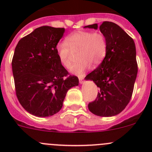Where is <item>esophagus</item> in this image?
I'll return each mask as SVG.
<instances>
[{
	"label": "esophagus",
	"instance_id": "obj_1",
	"mask_svg": "<svg viewBox=\"0 0 152 152\" xmlns=\"http://www.w3.org/2000/svg\"><path fill=\"white\" fill-rule=\"evenodd\" d=\"M79 83L83 84L84 83V77H83V76H79Z\"/></svg>",
	"mask_w": 152,
	"mask_h": 152
}]
</instances>
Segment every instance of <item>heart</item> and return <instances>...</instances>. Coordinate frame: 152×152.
Returning <instances> with one entry per match:
<instances>
[{
    "instance_id": "b5f03b06",
    "label": "heart",
    "mask_w": 152,
    "mask_h": 152,
    "mask_svg": "<svg viewBox=\"0 0 152 152\" xmlns=\"http://www.w3.org/2000/svg\"><path fill=\"white\" fill-rule=\"evenodd\" d=\"M107 42L105 35L100 31H77L69 34L65 42L56 45V50L60 63L68 68L73 53H77V62L70 67V71L78 76L83 75L91 66L100 65L107 53Z\"/></svg>"
}]
</instances>
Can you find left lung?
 Here are the masks:
<instances>
[{
    "mask_svg": "<svg viewBox=\"0 0 152 152\" xmlns=\"http://www.w3.org/2000/svg\"><path fill=\"white\" fill-rule=\"evenodd\" d=\"M85 28L97 29L98 24ZM99 29L107 39V53L99 66L86 76L99 88L88 108L98 116L111 117L123 111L132 96L137 74L136 48L132 38L117 24L104 21Z\"/></svg>",
    "mask_w": 152,
    "mask_h": 152,
    "instance_id": "left-lung-1",
    "label": "left lung"
}]
</instances>
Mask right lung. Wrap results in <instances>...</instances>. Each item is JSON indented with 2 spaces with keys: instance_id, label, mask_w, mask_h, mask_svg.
<instances>
[{
  "instance_id": "1",
  "label": "right lung",
  "mask_w": 152,
  "mask_h": 152,
  "mask_svg": "<svg viewBox=\"0 0 152 152\" xmlns=\"http://www.w3.org/2000/svg\"><path fill=\"white\" fill-rule=\"evenodd\" d=\"M64 28L41 26L23 37L15 48L12 66L20 104L37 117H48L62 109L67 90L79 85L60 63L56 47Z\"/></svg>"
}]
</instances>
